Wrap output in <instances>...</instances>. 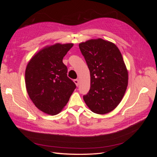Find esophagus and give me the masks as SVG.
<instances>
[{
  "label": "esophagus",
  "mask_w": 157,
  "mask_h": 157,
  "mask_svg": "<svg viewBox=\"0 0 157 157\" xmlns=\"http://www.w3.org/2000/svg\"><path fill=\"white\" fill-rule=\"evenodd\" d=\"M74 82L75 83L76 86H78V85H79V80L78 79H75L74 80Z\"/></svg>",
  "instance_id": "34e87169"
}]
</instances>
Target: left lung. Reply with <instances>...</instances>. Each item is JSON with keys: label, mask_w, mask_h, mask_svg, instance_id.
Segmentation results:
<instances>
[{"label": "left lung", "mask_w": 157, "mask_h": 157, "mask_svg": "<svg viewBox=\"0 0 157 157\" xmlns=\"http://www.w3.org/2000/svg\"><path fill=\"white\" fill-rule=\"evenodd\" d=\"M90 73V89L83 99L92 112L103 115L121 101L128 73L121 52L113 42L101 39L79 44Z\"/></svg>", "instance_id": "obj_1"}]
</instances>
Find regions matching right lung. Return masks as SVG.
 <instances>
[{
  "mask_svg": "<svg viewBox=\"0 0 157 157\" xmlns=\"http://www.w3.org/2000/svg\"><path fill=\"white\" fill-rule=\"evenodd\" d=\"M73 44L57 43L46 46L28 63L25 70V86L35 105L46 114L55 115L66 105L76 88L67 77L63 57Z\"/></svg>",
  "mask_w": 157,
  "mask_h": 157,
  "instance_id": "right-lung-1",
  "label": "right lung"
}]
</instances>
